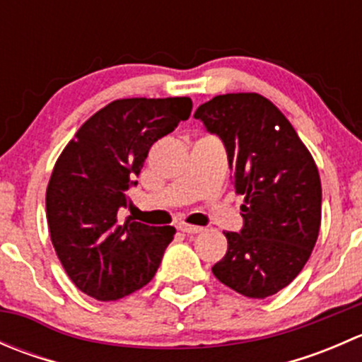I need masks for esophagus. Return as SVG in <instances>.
I'll return each instance as SVG.
<instances>
[{
    "label": "esophagus",
    "mask_w": 362,
    "mask_h": 362,
    "mask_svg": "<svg viewBox=\"0 0 362 362\" xmlns=\"http://www.w3.org/2000/svg\"><path fill=\"white\" fill-rule=\"evenodd\" d=\"M178 229H180L182 233H187V235H198V233L203 231V228L192 224H178Z\"/></svg>",
    "instance_id": "1"
}]
</instances>
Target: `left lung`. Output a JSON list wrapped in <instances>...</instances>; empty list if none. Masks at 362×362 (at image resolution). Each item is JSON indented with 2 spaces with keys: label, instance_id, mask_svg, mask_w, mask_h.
Listing matches in <instances>:
<instances>
[{
  "label": "left lung",
  "instance_id": "obj_1",
  "mask_svg": "<svg viewBox=\"0 0 362 362\" xmlns=\"http://www.w3.org/2000/svg\"><path fill=\"white\" fill-rule=\"evenodd\" d=\"M228 152L243 228L224 233L228 252L211 268L247 298L276 294L299 275L320 229L317 164L293 124L257 93L215 96L194 113Z\"/></svg>",
  "mask_w": 362,
  "mask_h": 362
}]
</instances>
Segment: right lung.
<instances>
[{
    "instance_id": "right-lung-1",
    "label": "right lung",
    "mask_w": 362,
    "mask_h": 362,
    "mask_svg": "<svg viewBox=\"0 0 362 362\" xmlns=\"http://www.w3.org/2000/svg\"><path fill=\"white\" fill-rule=\"evenodd\" d=\"M191 110V98L115 100L61 152L47 185V222L64 272L83 294L115 301L154 279L177 231L120 221L119 210L152 145Z\"/></svg>"
}]
</instances>
